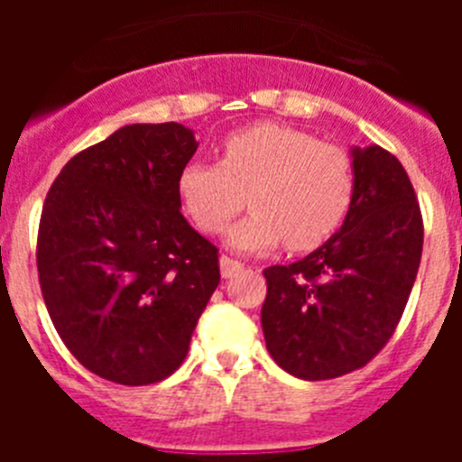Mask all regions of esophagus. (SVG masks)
Returning a JSON list of instances; mask_svg holds the SVG:
<instances>
[{
    "label": "esophagus",
    "mask_w": 462,
    "mask_h": 462,
    "mask_svg": "<svg viewBox=\"0 0 462 462\" xmlns=\"http://www.w3.org/2000/svg\"><path fill=\"white\" fill-rule=\"evenodd\" d=\"M219 268H222V277H236L238 275L240 271H243V263H240V261H236V259H231V256H222V259H219Z\"/></svg>",
    "instance_id": "34e87169"
}]
</instances>
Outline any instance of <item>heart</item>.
<instances>
[{"mask_svg": "<svg viewBox=\"0 0 462 462\" xmlns=\"http://www.w3.org/2000/svg\"><path fill=\"white\" fill-rule=\"evenodd\" d=\"M252 212L228 231L238 252L319 247L345 222L354 201V164L345 148L280 122H259L219 143L217 164L189 162L175 196L203 234H222L245 206Z\"/></svg>", "mask_w": 462, "mask_h": 462, "instance_id": "1", "label": "heart"}]
</instances>
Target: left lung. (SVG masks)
<instances>
[{"label":"left lung","mask_w":462,"mask_h":462,"mask_svg":"<svg viewBox=\"0 0 462 462\" xmlns=\"http://www.w3.org/2000/svg\"><path fill=\"white\" fill-rule=\"evenodd\" d=\"M352 157L354 201L340 231L305 259L263 271L268 352L308 382L354 373L382 352L421 263L423 217L407 171L379 145Z\"/></svg>","instance_id":"1"}]
</instances>
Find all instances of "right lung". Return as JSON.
Masks as SVG:
<instances>
[{"label":"right lung","instance_id":"1","mask_svg":"<svg viewBox=\"0 0 462 462\" xmlns=\"http://www.w3.org/2000/svg\"><path fill=\"white\" fill-rule=\"evenodd\" d=\"M196 148L178 122L126 125L69 159L43 203L48 314L80 365L108 382L145 386L180 368L219 284L217 247L175 196Z\"/></svg>","mask_w":462,"mask_h":462}]
</instances>
